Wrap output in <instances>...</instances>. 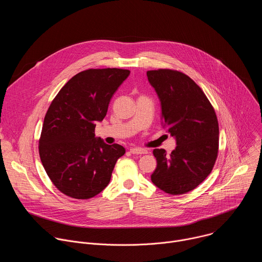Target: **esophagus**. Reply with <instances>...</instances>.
I'll return each mask as SVG.
<instances>
[{"label":"esophagus","mask_w":262,"mask_h":262,"mask_svg":"<svg viewBox=\"0 0 262 262\" xmlns=\"http://www.w3.org/2000/svg\"><path fill=\"white\" fill-rule=\"evenodd\" d=\"M129 151L133 154V155H146L148 151L146 150V149H143V148H130Z\"/></svg>","instance_id":"1"}]
</instances>
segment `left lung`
Listing matches in <instances>:
<instances>
[{"label":"left lung","mask_w":262,"mask_h":262,"mask_svg":"<svg viewBox=\"0 0 262 262\" xmlns=\"http://www.w3.org/2000/svg\"><path fill=\"white\" fill-rule=\"evenodd\" d=\"M161 102L163 127L176 141L174 150L155 149L157 168L151 181L165 193L194 190L209 175L217 157L219 124L201 88L186 74L159 69L147 71Z\"/></svg>","instance_id":"1"}]
</instances>
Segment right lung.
Segmentation results:
<instances>
[{"instance_id": "obj_1", "label": "right lung", "mask_w": 262, "mask_h": 262, "mask_svg": "<svg viewBox=\"0 0 262 262\" xmlns=\"http://www.w3.org/2000/svg\"><path fill=\"white\" fill-rule=\"evenodd\" d=\"M130 71L88 69L72 77L52 101L39 141L43 168L56 188L71 198L89 199L105 189L123 146L96 138L97 122Z\"/></svg>"}]
</instances>
